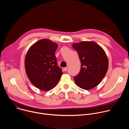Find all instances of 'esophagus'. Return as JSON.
Listing matches in <instances>:
<instances>
[{"label":"esophagus","instance_id":"34e87169","mask_svg":"<svg viewBox=\"0 0 129 129\" xmlns=\"http://www.w3.org/2000/svg\"><path fill=\"white\" fill-rule=\"evenodd\" d=\"M67 69H68V68H67V67H64V68H63V70H64V71H66L67 70Z\"/></svg>","mask_w":129,"mask_h":129}]
</instances>
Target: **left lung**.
I'll list each match as a JSON object with an SVG mask.
<instances>
[{
  "instance_id": "1",
  "label": "left lung",
  "mask_w": 129,
  "mask_h": 129,
  "mask_svg": "<svg viewBox=\"0 0 129 129\" xmlns=\"http://www.w3.org/2000/svg\"><path fill=\"white\" fill-rule=\"evenodd\" d=\"M81 62L79 74L74 77L80 88L89 90L98 85L108 69V60L104 49L93 41H83L72 44Z\"/></svg>"
}]
</instances>
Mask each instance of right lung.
Returning a JSON list of instances; mask_svg holds the SVG:
<instances>
[{"label":"right lung","mask_w":129,"mask_h":129,"mask_svg":"<svg viewBox=\"0 0 129 129\" xmlns=\"http://www.w3.org/2000/svg\"><path fill=\"white\" fill-rule=\"evenodd\" d=\"M57 47V43L44 39L34 43L26 53L25 68L27 76L40 90L49 91L53 88L63 74L55 56Z\"/></svg>","instance_id":"1"}]
</instances>
